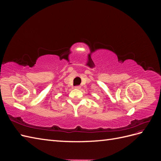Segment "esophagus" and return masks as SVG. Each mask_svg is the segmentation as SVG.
Segmentation results:
<instances>
[{"instance_id":"34e87169","label":"esophagus","mask_w":161,"mask_h":161,"mask_svg":"<svg viewBox=\"0 0 161 161\" xmlns=\"http://www.w3.org/2000/svg\"><path fill=\"white\" fill-rule=\"evenodd\" d=\"M80 88H81L80 86H75V89H80Z\"/></svg>"}]
</instances>
